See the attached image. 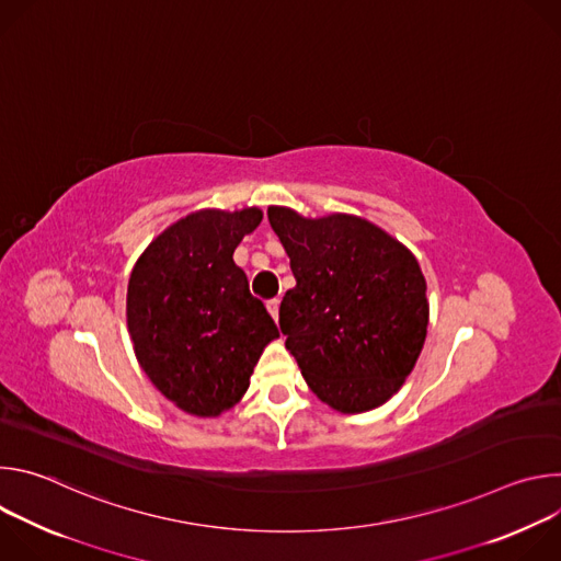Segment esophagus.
Instances as JSON below:
<instances>
[{
    "label": "esophagus",
    "instance_id": "34e87169",
    "mask_svg": "<svg viewBox=\"0 0 561 561\" xmlns=\"http://www.w3.org/2000/svg\"><path fill=\"white\" fill-rule=\"evenodd\" d=\"M266 308H268L271 317H273V319H275V322H277V319H279V299H271V301L266 304Z\"/></svg>",
    "mask_w": 561,
    "mask_h": 561
}]
</instances>
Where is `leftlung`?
Listing matches in <instances>:
<instances>
[{
    "instance_id": "left-lung-1",
    "label": "left lung",
    "mask_w": 561,
    "mask_h": 561,
    "mask_svg": "<svg viewBox=\"0 0 561 561\" xmlns=\"http://www.w3.org/2000/svg\"><path fill=\"white\" fill-rule=\"evenodd\" d=\"M295 288L279 306L286 348L308 388L344 415L402 388L426 342V279L415 255L377 224L268 206Z\"/></svg>"
}]
</instances>
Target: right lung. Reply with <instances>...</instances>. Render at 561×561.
<instances>
[{"label":"right lung","mask_w":561,"mask_h":561,"mask_svg":"<svg viewBox=\"0 0 561 561\" xmlns=\"http://www.w3.org/2000/svg\"><path fill=\"white\" fill-rule=\"evenodd\" d=\"M264 213L202 208L159 232L133 266L126 322L135 357L180 411L219 417L251 386L279 337L232 253Z\"/></svg>","instance_id":"1"}]
</instances>
